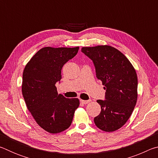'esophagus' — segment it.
<instances>
[{"instance_id":"34e87169","label":"esophagus","mask_w":158,"mask_h":158,"mask_svg":"<svg viewBox=\"0 0 158 158\" xmlns=\"http://www.w3.org/2000/svg\"><path fill=\"white\" fill-rule=\"evenodd\" d=\"M80 102H81V104H84V105H86V104H88L89 102H90V100H80Z\"/></svg>"}]
</instances>
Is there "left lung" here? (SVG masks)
Wrapping results in <instances>:
<instances>
[{
    "label": "left lung",
    "instance_id": "left-lung-1",
    "mask_svg": "<svg viewBox=\"0 0 158 158\" xmlns=\"http://www.w3.org/2000/svg\"><path fill=\"white\" fill-rule=\"evenodd\" d=\"M94 63L96 77L106 90L105 100H98L101 112L96 126L105 132L121 128L129 119L137 100L138 80L132 63L120 51L109 45L82 47Z\"/></svg>",
    "mask_w": 158,
    "mask_h": 158
}]
</instances>
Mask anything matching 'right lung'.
Returning a JSON list of instances; mask_svg holds the SVG:
<instances>
[{
    "label": "right lung",
    "mask_w": 158,
    "mask_h": 158,
    "mask_svg": "<svg viewBox=\"0 0 158 158\" xmlns=\"http://www.w3.org/2000/svg\"><path fill=\"white\" fill-rule=\"evenodd\" d=\"M79 47H50L40 49L26 64L23 73L22 94L28 111L47 132L56 134L70 126L78 98L58 94L56 82L63 66L78 52Z\"/></svg>",
    "instance_id": "right-lung-1"
}]
</instances>
